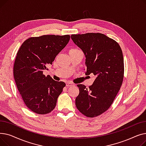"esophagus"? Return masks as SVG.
Returning <instances> with one entry per match:
<instances>
[{
    "label": "esophagus",
    "instance_id": "esophagus-1",
    "mask_svg": "<svg viewBox=\"0 0 146 146\" xmlns=\"http://www.w3.org/2000/svg\"><path fill=\"white\" fill-rule=\"evenodd\" d=\"M66 85L67 87H70V86H72L73 85V84L72 83H70V82H66Z\"/></svg>",
    "mask_w": 146,
    "mask_h": 146
}]
</instances>
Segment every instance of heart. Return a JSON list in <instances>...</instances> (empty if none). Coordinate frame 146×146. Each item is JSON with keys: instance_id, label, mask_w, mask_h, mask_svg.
Returning a JSON list of instances; mask_svg holds the SVG:
<instances>
[{"instance_id": "b5f03b06", "label": "heart", "mask_w": 146, "mask_h": 146, "mask_svg": "<svg viewBox=\"0 0 146 146\" xmlns=\"http://www.w3.org/2000/svg\"><path fill=\"white\" fill-rule=\"evenodd\" d=\"M73 50H76V49H73Z\"/></svg>"}]
</instances>
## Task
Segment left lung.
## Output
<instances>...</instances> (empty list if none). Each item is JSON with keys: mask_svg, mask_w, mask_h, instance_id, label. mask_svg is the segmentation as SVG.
Here are the masks:
<instances>
[{"mask_svg": "<svg viewBox=\"0 0 146 146\" xmlns=\"http://www.w3.org/2000/svg\"><path fill=\"white\" fill-rule=\"evenodd\" d=\"M71 38L86 57L85 74L93 73L96 77L89 88L78 85L76 106L84 115L95 117L108 110L120 89L124 78L123 54L118 43L103 34H74Z\"/></svg>", "mask_w": 146, "mask_h": 146, "instance_id": "1", "label": "left lung"}]
</instances>
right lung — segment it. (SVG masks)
<instances>
[{
	"label": "right lung",
	"instance_id": "obj_1",
	"mask_svg": "<svg viewBox=\"0 0 146 146\" xmlns=\"http://www.w3.org/2000/svg\"><path fill=\"white\" fill-rule=\"evenodd\" d=\"M70 36L46 35L31 37L19 48L13 66L15 83L28 108L35 113L46 114L56 107L57 98L66 84L43 74Z\"/></svg>",
	"mask_w": 146,
	"mask_h": 146
}]
</instances>
